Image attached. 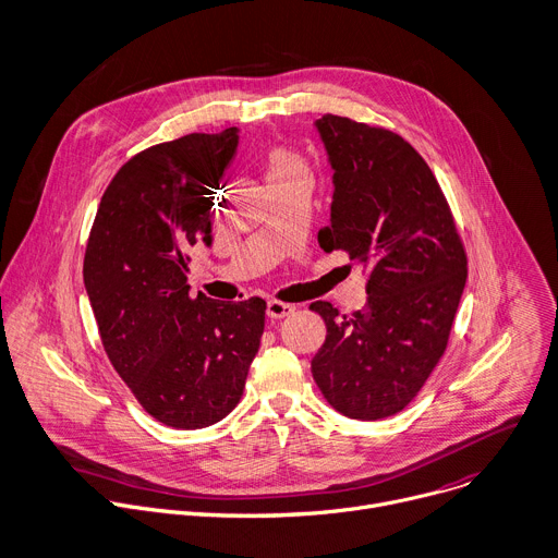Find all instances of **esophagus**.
<instances>
[{
    "mask_svg": "<svg viewBox=\"0 0 558 558\" xmlns=\"http://www.w3.org/2000/svg\"><path fill=\"white\" fill-rule=\"evenodd\" d=\"M294 310H296L294 305H290V303H283V301H277V299H272V301H268L266 314H268V318H283V316H290Z\"/></svg>",
    "mask_w": 558,
    "mask_h": 558,
    "instance_id": "34e87169",
    "label": "esophagus"
}]
</instances>
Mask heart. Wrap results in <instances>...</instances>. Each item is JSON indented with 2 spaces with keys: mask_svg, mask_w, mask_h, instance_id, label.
<instances>
[{
  "mask_svg": "<svg viewBox=\"0 0 558 558\" xmlns=\"http://www.w3.org/2000/svg\"><path fill=\"white\" fill-rule=\"evenodd\" d=\"M266 173H268V184H272V182H283V180L303 175L307 173V169L294 151L286 147H272L266 156Z\"/></svg>",
  "mask_w": 558,
  "mask_h": 558,
  "instance_id": "b5f03b06",
  "label": "heart"
}]
</instances>
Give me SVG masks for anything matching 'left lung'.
<instances>
[{
	"label": "left lung",
	"instance_id": "1",
	"mask_svg": "<svg viewBox=\"0 0 558 558\" xmlns=\"http://www.w3.org/2000/svg\"><path fill=\"white\" fill-rule=\"evenodd\" d=\"M314 125L333 169L318 244L369 268V296L352 316L310 305L327 327L312 376L339 413L383 420L417 396L447 350L466 253L433 171L402 136L333 114Z\"/></svg>",
	"mask_w": 558,
	"mask_h": 558
}]
</instances>
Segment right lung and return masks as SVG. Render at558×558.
<instances>
[{
	"mask_svg": "<svg viewBox=\"0 0 558 558\" xmlns=\"http://www.w3.org/2000/svg\"><path fill=\"white\" fill-rule=\"evenodd\" d=\"M238 128L189 134L128 160L105 189L83 281L107 359L141 407L173 428H204L240 402L266 301L189 294V251L210 246V206Z\"/></svg>",
	"mask_w": 558,
	"mask_h": 558,
	"instance_id": "right-lung-1",
	"label": "right lung"
}]
</instances>
